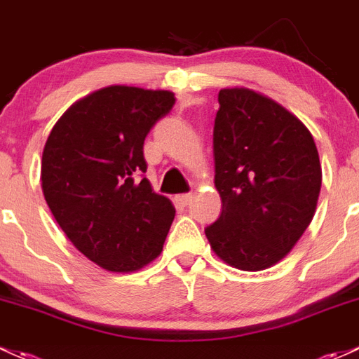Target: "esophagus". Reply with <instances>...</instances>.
<instances>
[{"instance_id":"1","label":"esophagus","mask_w":359,"mask_h":359,"mask_svg":"<svg viewBox=\"0 0 359 359\" xmlns=\"http://www.w3.org/2000/svg\"><path fill=\"white\" fill-rule=\"evenodd\" d=\"M192 199H194V194H192V192H189V194L175 196V201L179 204H182V206H187V204H191Z\"/></svg>"}]
</instances>
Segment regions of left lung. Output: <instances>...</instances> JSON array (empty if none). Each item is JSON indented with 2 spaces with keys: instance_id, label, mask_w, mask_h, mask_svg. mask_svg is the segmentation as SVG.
Segmentation results:
<instances>
[{
  "instance_id": "obj_1",
  "label": "left lung",
  "mask_w": 359,
  "mask_h": 359,
  "mask_svg": "<svg viewBox=\"0 0 359 359\" xmlns=\"http://www.w3.org/2000/svg\"><path fill=\"white\" fill-rule=\"evenodd\" d=\"M218 102L212 155L222 215L204 233L224 264L264 271L288 255L312 222L318 151L309 128L261 92L223 88Z\"/></svg>"
}]
</instances>
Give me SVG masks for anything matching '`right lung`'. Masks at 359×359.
<instances>
[{
    "instance_id": "1",
    "label": "right lung",
    "mask_w": 359,
    "mask_h": 359,
    "mask_svg": "<svg viewBox=\"0 0 359 359\" xmlns=\"http://www.w3.org/2000/svg\"><path fill=\"white\" fill-rule=\"evenodd\" d=\"M173 104L168 90L105 86L74 102L46 141L47 206L69 242L110 273H135L163 250L175 208L136 175L147 172L144 137Z\"/></svg>"
}]
</instances>
